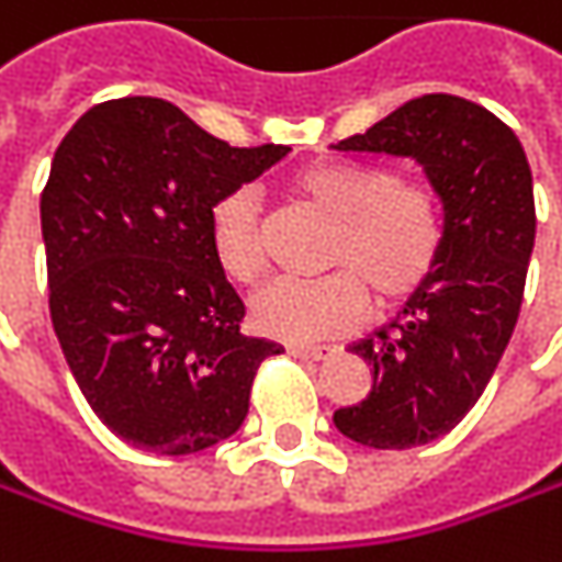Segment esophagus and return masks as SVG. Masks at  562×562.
I'll return each mask as SVG.
<instances>
[{
    "mask_svg": "<svg viewBox=\"0 0 562 562\" xmlns=\"http://www.w3.org/2000/svg\"><path fill=\"white\" fill-rule=\"evenodd\" d=\"M288 353L296 357V360H316V363H323V360L335 357V348H325V345H291Z\"/></svg>",
    "mask_w": 562,
    "mask_h": 562,
    "instance_id": "esophagus-1",
    "label": "esophagus"
}]
</instances>
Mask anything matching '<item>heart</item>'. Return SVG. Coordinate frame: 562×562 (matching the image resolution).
<instances>
[{
    "label": "heart",
    "instance_id": "1",
    "mask_svg": "<svg viewBox=\"0 0 562 562\" xmlns=\"http://www.w3.org/2000/svg\"><path fill=\"white\" fill-rule=\"evenodd\" d=\"M294 192L335 221L323 278H284L252 296L249 319L278 341L310 345L348 335L376 310L420 294L446 256L449 209L439 186L398 177L370 160H319L294 177ZM217 268L234 284H256L268 268L259 202L249 189L224 192L209 211Z\"/></svg>",
    "mask_w": 562,
    "mask_h": 562
}]
</instances>
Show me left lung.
<instances>
[{
    "mask_svg": "<svg viewBox=\"0 0 562 562\" xmlns=\"http://www.w3.org/2000/svg\"><path fill=\"white\" fill-rule=\"evenodd\" d=\"M335 148L414 157L449 209L446 256L427 288L351 348L373 392L335 411V427L360 446L414 449L462 424L519 323L538 221L531 167L513 128L456 94L407 100Z\"/></svg>",
    "mask_w": 562,
    "mask_h": 562,
    "instance_id": "obj_1",
    "label": "left lung"
}]
</instances>
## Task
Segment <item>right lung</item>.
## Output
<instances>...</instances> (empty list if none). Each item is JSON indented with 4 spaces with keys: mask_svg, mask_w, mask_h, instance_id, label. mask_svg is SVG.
<instances>
[{
    "mask_svg": "<svg viewBox=\"0 0 562 562\" xmlns=\"http://www.w3.org/2000/svg\"><path fill=\"white\" fill-rule=\"evenodd\" d=\"M284 145L237 148L160 98L94 103L41 195L49 319L81 395L128 446L189 456L239 430L256 370L284 348L239 331L211 205Z\"/></svg>",
    "mask_w": 562,
    "mask_h": 562,
    "instance_id": "add662e5",
    "label": "right lung"
}]
</instances>
